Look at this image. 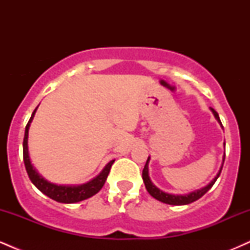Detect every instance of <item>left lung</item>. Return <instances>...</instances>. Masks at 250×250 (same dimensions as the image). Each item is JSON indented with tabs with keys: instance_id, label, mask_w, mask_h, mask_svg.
Wrapping results in <instances>:
<instances>
[{
	"instance_id": "obj_1",
	"label": "left lung",
	"mask_w": 250,
	"mask_h": 250,
	"mask_svg": "<svg viewBox=\"0 0 250 250\" xmlns=\"http://www.w3.org/2000/svg\"><path fill=\"white\" fill-rule=\"evenodd\" d=\"M210 110L213 111L215 119L219 121V123L221 125H222V123H221V120L219 117V114L216 113V111L214 110L213 108H210ZM223 128V127H222ZM226 156V154H225ZM148 161H149V157L147 160V162H146V166L145 168H143V171H142V179H143V182H145V186L146 188H147L148 193L151 195V196L154 197V199L161 201L163 203H167V205H173V206H183V205H189V203L194 202V201L199 200L200 197H202L203 195H205L207 191L213 187V185L215 183V181L217 180V177L220 176L221 174V170H222V167H221L219 174L215 176V179L211 181L210 183H209L208 186H206L205 188L202 189H199V190L196 191H193V193L188 194V195H171V194H167L165 193V191L160 190L159 188H156L155 186L153 185V182H151L150 179H149V174H148ZM223 162H225V157H223ZM223 166V165H222Z\"/></svg>"
}]
</instances>
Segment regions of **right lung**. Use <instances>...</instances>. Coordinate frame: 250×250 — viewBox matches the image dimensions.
<instances>
[{
	"label": "right lung",
	"mask_w": 250,
	"mask_h": 250,
	"mask_svg": "<svg viewBox=\"0 0 250 250\" xmlns=\"http://www.w3.org/2000/svg\"><path fill=\"white\" fill-rule=\"evenodd\" d=\"M37 109V108H36ZM36 109L34 110L33 115H31L29 122L25 125V131H24V139H23V161L25 169H27L28 176L31 182L35 185V187L41 190L43 194L47 195L50 199L57 201V202L61 203H75L79 202V201H83L88 197H91L93 195L99 193L101 190V188L104 185L105 180H107L109 171H110L111 165L114 163L110 161L105 166L104 169L97 175L94 180L89 181L88 183H84V185L81 186H57L54 185V183L48 182L47 180L43 179L42 176H40L39 173L35 170V168L33 167L30 162L29 153H28V131H29L30 122L33 120L34 115H35Z\"/></svg>",
	"instance_id": "obj_1"
}]
</instances>
